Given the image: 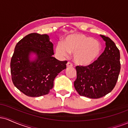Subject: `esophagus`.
<instances>
[{
  "label": "esophagus",
  "instance_id": "esophagus-1",
  "mask_svg": "<svg viewBox=\"0 0 128 128\" xmlns=\"http://www.w3.org/2000/svg\"><path fill=\"white\" fill-rule=\"evenodd\" d=\"M66 65H67V67H73V64H72V63L70 62H67Z\"/></svg>",
  "mask_w": 128,
  "mask_h": 128
}]
</instances>
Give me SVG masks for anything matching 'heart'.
Here are the masks:
<instances>
[{
    "instance_id": "obj_1",
    "label": "heart",
    "mask_w": 128,
    "mask_h": 128,
    "mask_svg": "<svg viewBox=\"0 0 128 128\" xmlns=\"http://www.w3.org/2000/svg\"><path fill=\"white\" fill-rule=\"evenodd\" d=\"M56 53L61 57H66L68 52L73 54V60L80 66H88L99 56L102 46L99 41L82 34L72 35L64 40L62 44L56 46Z\"/></svg>"
}]
</instances>
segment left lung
Returning <instances> with one entry per match:
<instances>
[{"label":"left lung","instance_id":"obj_1","mask_svg":"<svg viewBox=\"0 0 128 128\" xmlns=\"http://www.w3.org/2000/svg\"><path fill=\"white\" fill-rule=\"evenodd\" d=\"M104 52L88 66L76 67L77 78L74 86L79 95L92 99L102 98L114 89L120 71V51L108 36Z\"/></svg>","mask_w":128,"mask_h":128}]
</instances>
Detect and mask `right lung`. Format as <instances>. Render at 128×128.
Listing matches in <instances>:
<instances>
[{
    "instance_id": "1",
    "label": "right lung",
    "mask_w": 128,
    "mask_h": 128,
    "mask_svg": "<svg viewBox=\"0 0 128 128\" xmlns=\"http://www.w3.org/2000/svg\"><path fill=\"white\" fill-rule=\"evenodd\" d=\"M47 34L31 33L16 44L11 58V79L20 92L29 97L47 94L54 86L55 77L66 68L67 61H60L52 56L54 44ZM36 52L38 59L30 62L28 55Z\"/></svg>"
}]
</instances>
